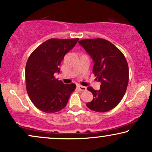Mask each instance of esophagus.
Listing matches in <instances>:
<instances>
[{
    "instance_id": "esophagus-1",
    "label": "esophagus",
    "mask_w": 152,
    "mask_h": 152,
    "mask_svg": "<svg viewBox=\"0 0 152 152\" xmlns=\"http://www.w3.org/2000/svg\"><path fill=\"white\" fill-rule=\"evenodd\" d=\"M77 87H78L79 89H80V91H84L86 90V87H85V86H81V85H77Z\"/></svg>"
}]
</instances>
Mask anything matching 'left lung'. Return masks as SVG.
Wrapping results in <instances>:
<instances>
[{
    "label": "left lung",
    "instance_id": "8db88e82",
    "mask_svg": "<svg viewBox=\"0 0 152 152\" xmlns=\"http://www.w3.org/2000/svg\"><path fill=\"white\" fill-rule=\"evenodd\" d=\"M79 43L91 57L93 73L101 83L98 91L87 88L94 99L86 106L98 112L110 111L119 103L126 91L129 79L126 59L117 47L105 39H84Z\"/></svg>",
    "mask_w": 152,
    "mask_h": 152
}]
</instances>
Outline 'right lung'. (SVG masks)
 <instances>
[{
  "instance_id": "right-lung-1",
  "label": "right lung",
  "mask_w": 152,
  "mask_h": 152,
  "mask_svg": "<svg viewBox=\"0 0 152 152\" xmlns=\"http://www.w3.org/2000/svg\"><path fill=\"white\" fill-rule=\"evenodd\" d=\"M79 38L47 40L37 47L26 65V86L28 95L37 109L54 113L66 107L75 84H66L55 78L60 72L61 63Z\"/></svg>"
}]
</instances>
